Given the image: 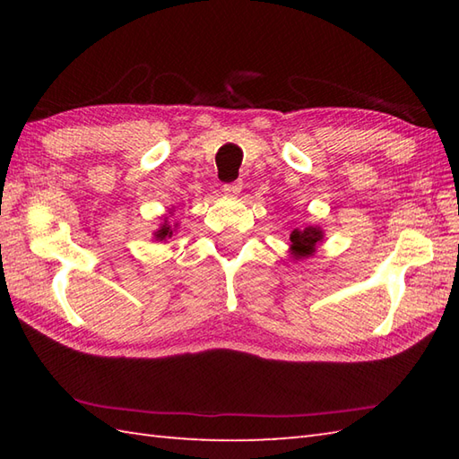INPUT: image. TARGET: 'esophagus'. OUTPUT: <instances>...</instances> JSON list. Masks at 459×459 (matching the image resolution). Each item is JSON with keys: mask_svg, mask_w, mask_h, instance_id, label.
<instances>
[{"mask_svg": "<svg viewBox=\"0 0 459 459\" xmlns=\"http://www.w3.org/2000/svg\"><path fill=\"white\" fill-rule=\"evenodd\" d=\"M222 191L227 195H238L242 191V183L240 181H232V183H224Z\"/></svg>", "mask_w": 459, "mask_h": 459, "instance_id": "1", "label": "esophagus"}]
</instances>
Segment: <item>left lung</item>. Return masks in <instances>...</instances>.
Returning <instances> with one entry per match:
<instances>
[{"label":"left lung","mask_w":459,"mask_h":459,"mask_svg":"<svg viewBox=\"0 0 459 459\" xmlns=\"http://www.w3.org/2000/svg\"><path fill=\"white\" fill-rule=\"evenodd\" d=\"M324 240V230L319 227H304V229H294L290 235V252L296 260L298 258H307L316 252V247Z\"/></svg>","instance_id":"1"}]
</instances>
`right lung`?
<instances>
[{
	"mask_svg": "<svg viewBox=\"0 0 459 459\" xmlns=\"http://www.w3.org/2000/svg\"><path fill=\"white\" fill-rule=\"evenodd\" d=\"M153 237H155V240H168V238H171V237H173V227H171V224L168 222V219L163 221V224L160 227V230H155V232H153Z\"/></svg>",
	"mask_w": 459,
	"mask_h": 459,
	"instance_id": "right-lung-1",
	"label": "right lung"
}]
</instances>
